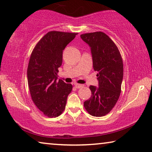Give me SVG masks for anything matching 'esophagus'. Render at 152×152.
Instances as JSON below:
<instances>
[{"mask_svg":"<svg viewBox=\"0 0 152 152\" xmlns=\"http://www.w3.org/2000/svg\"><path fill=\"white\" fill-rule=\"evenodd\" d=\"M75 87L76 88H81V87H83V86L81 85V84H79V83H75Z\"/></svg>","mask_w":152,"mask_h":152,"instance_id":"esophagus-1","label":"esophagus"}]
</instances>
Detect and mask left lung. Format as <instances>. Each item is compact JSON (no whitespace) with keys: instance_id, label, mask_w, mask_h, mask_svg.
<instances>
[{"instance_id":"left-lung-1","label":"left lung","mask_w":152,"mask_h":152,"mask_svg":"<svg viewBox=\"0 0 152 152\" xmlns=\"http://www.w3.org/2000/svg\"><path fill=\"white\" fill-rule=\"evenodd\" d=\"M80 37L90 47L93 68L98 72L99 81L98 88L90 86L92 95L83 105L91 115L104 116L120 97L124 75L122 58L118 47L104 32H90Z\"/></svg>"}]
</instances>
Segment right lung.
Wrapping results in <instances>:
<instances>
[{"label":"right lung","mask_w":152,"mask_h":152,"mask_svg":"<svg viewBox=\"0 0 152 152\" xmlns=\"http://www.w3.org/2000/svg\"><path fill=\"white\" fill-rule=\"evenodd\" d=\"M77 33L51 31L39 41L30 56L27 69L28 83L32 101L48 118L64 111L73 86L57 80L62 52Z\"/></svg>","instance_id":"right-lung-1"}]
</instances>
